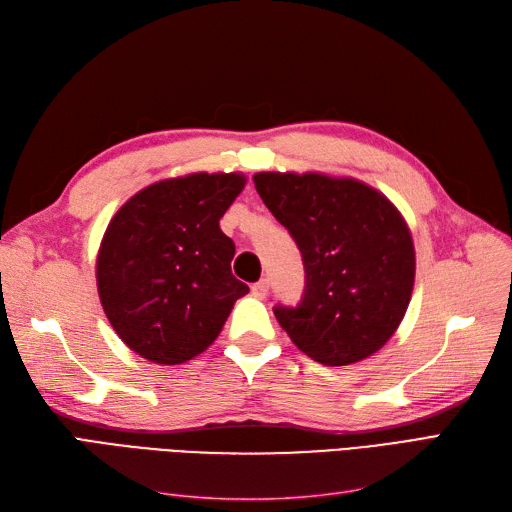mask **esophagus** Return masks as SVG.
<instances>
[{
  "label": "esophagus",
  "mask_w": 512,
  "mask_h": 512,
  "mask_svg": "<svg viewBox=\"0 0 512 512\" xmlns=\"http://www.w3.org/2000/svg\"><path fill=\"white\" fill-rule=\"evenodd\" d=\"M252 294H254V297H258V299H265L267 294H269V282H267V280L256 282V284L252 286Z\"/></svg>",
  "instance_id": "34e87169"
}]
</instances>
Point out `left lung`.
Segmentation results:
<instances>
[{"label":"left lung","mask_w":512,"mask_h":512,"mask_svg":"<svg viewBox=\"0 0 512 512\" xmlns=\"http://www.w3.org/2000/svg\"><path fill=\"white\" fill-rule=\"evenodd\" d=\"M254 183L303 256V301L273 309L294 346L329 367L378 352L404 320L414 288L416 256L404 215L352 177L267 170Z\"/></svg>","instance_id":"left-lung-1"}]
</instances>
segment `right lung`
<instances>
[{"label":"right lung","instance_id":"add662e5","mask_svg":"<svg viewBox=\"0 0 512 512\" xmlns=\"http://www.w3.org/2000/svg\"><path fill=\"white\" fill-rule=\"evenodd\" d=\"M245 181L241 173L162 179L108 222L96 260L100 303L121 342L143 359H194L250 292L230 271L235 243L220 228Z\"/></svg>","mask_w":512,"mask_h":512}]
</instances>
